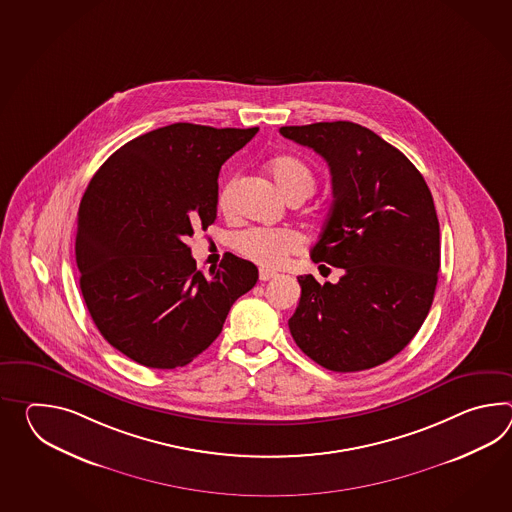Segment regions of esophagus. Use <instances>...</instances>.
<instances>
[{
	"label": "esophagus",
	"instance_id": "34e87169",
	"mask_svg": "<svg viewBox=\"0 0 512 512\" xmlns=\"http://www.w3.org/2000/svg\"><path fill=\"white\" fill-rule=\"evenodd\" d=\"M275 275H277V272H272V270H261V272H259V279H261V281H270Z\"/></svg>",
	"mask_w": 512,
	"mask_h": 512
}]
</instances>
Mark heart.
Here are the masks:
<instances>
[{"mask_svg":"<svg viewBox=\"0 0 512 512\" xmlns=\"http://www.w3.org/2000/svg\"><path fill=\"white\" fill-rule=\"evenodd\" d=\"M273 180L279 185L284 196H310L316 187V176L310 171L305 161L294 156H279L270 163ZM239 178L233 176L222 185L218 193V207L229 211L235 198ZM233 250L240 253L244 259L259 264L262 268H277L281 266L288 255L303 248V237L294 229L250 228L237 233L231 240Z\"/></svg>","mask_w":512,"mask_h":512,"instance_id":"obj_1","label":"heart"}]
</instances>
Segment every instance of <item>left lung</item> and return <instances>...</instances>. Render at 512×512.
Wrapping results in <instances>:
<instances>
[{"instance_id": "obj_1", "label": "left lung", "mask_w": 512, "mask_h": 512, "mask_svg": "<svg viewBox=\"0 0 512 512\" xmlns=\"http://www.w3.org/2000/svg\"><path fill=\"white\" fill-rule=\"evenodd\" d=\"M279 132L329 163L334 202L310 257L343 268L336 284L297 277L292 338L336 373L384 364L432 307L441 266L432 193L415 165L365 126L334 121Z\"/></svg>"}]
</instances>
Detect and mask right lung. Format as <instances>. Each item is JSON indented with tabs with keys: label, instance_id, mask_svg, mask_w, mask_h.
I'll list each match as a JSON object with an SVG mask.
<instances>
[{
	"label": "right lung",
	"instance_id": "obj_1",
	"mask_svg": "<svg viewBox=\"0 0 512 512\" xmlns=\"http://www.w3.org/2000/svg\"><path fill=\"white\" fill-rule=\"evenodd\" d=\"M257 132L163 126L115 150L91 178L75 240L80 290L104 340L137 364L193 362L257 283V266L233 253L205 277L187 246L215 222L220 167Z\"/></svg>",
	"mask_w": 512,
	"mask_h": 512
}]
</instances>
